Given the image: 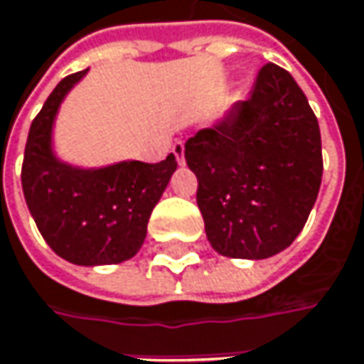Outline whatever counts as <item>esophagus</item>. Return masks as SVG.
I'll return each instance as SVG.
<instances>
[{
	"label": "esophagus",
	"mask_w": 364,
	"mask_h": 364,
	"mask_svg": "<svg viewBox=\"0 0 364 364\" xmlns=\"http://www.w3.org/2000/svg\"><path fill=\"white\" fill-rule=\"evenodd\" d=\"M173 154L177 156V162H179V164H185V144H183V141H177V144L173 146Z\"/></svg>",
	"instance_id": "obj_1"
}]
</instances>
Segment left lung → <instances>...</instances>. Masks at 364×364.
<instances>
[{"mask_svg":"<svg viewBox=\"0 0 364 364\" xmlns=\"http://www.w3.org/2000/svg\"><path fill=\"white\" fill-rule=\"evenodd\" d=\"M185 161L210 245L225 257L266 259L299 237L317 200L319 123L294 77L267 63L251 97L187 139Z\"/></svg>","mask_w":364,"mask_h":364,"instance_id":"obj_1","label":"left lung"}]
</instances>
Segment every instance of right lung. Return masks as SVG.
<instances>
[{"label":"right lung","mask_w":364,"mask_h":364,"mask_svg":"<svg viewBox=\"0 0 364 364\" xmlns=\"http://www.w3.org/2000/svg\"><path fill=\"white\" fill-rule=\"evenodd\" d=\"M88 70L63 77L34 117L24 162L22 191L43 239L75 266H109L132 259L144 245L148 220L177 171L173 154L148 164L121 161L84 168L53 150V125L68 92Z\"/></svg>","instance_id":"obj_1"}]
</instances>
